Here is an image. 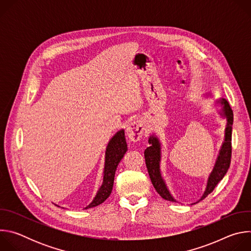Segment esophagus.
<instances>
[{
	"mask_svg": "<svg viewBox=\"0 0 251 251\" xmlns=\"http://www.w3.org/2000/svg\"><path fill=\"white\" fill-rule=\"evenodd\" d=\"M143 131H144V128H143V124L140 121H134L129 123L126 128L127 136L133 142H138L141 139Z\"/></svg>",
	"mask_w": 251,
	"mask_h": 251,
	"instance_id": "obj_1",
	"label": "esophagus"
}]
</instances>
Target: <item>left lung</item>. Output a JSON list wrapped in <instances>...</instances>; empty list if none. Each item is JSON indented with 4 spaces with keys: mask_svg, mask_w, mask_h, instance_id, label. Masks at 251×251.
Returning <instances> with one entry per match:
<instances>
[{
    "mask_svg": "<svg viewBox=\"0 0 251 251\" xmlns=\"http://www.w3.org/2000/svg\"><path fill=\"white\" fill-rule=\"evenodd\" d=\"M217 103H220L222 105V110L220 111V114L226 118L225 139L223 142V145L221 147V150L219 152L216 164H214L213 169L208 176L205 191L200 201L206 198L214 190V188L217 187V185L223 180V177L226 176V174L229 168V165H230L233 113H232V110L230 108L228 102L225 98L219 99L217 101ZM148 142L150 144V147H148L145 150L144 156H145V162H146L147 170H148V173H149V176L151 178V182H152L155 190L157 191V193L164 200L176 202V201L174 199V197L170 193V191L167 187V184L161 174V169H160L161 142H160L159 138L155 135L150 136Z\"/></svg>",
    "mask_w": 251,
    "mask_h": 251,
    "instance_id": "8db88e82",
    "label": "left lung"
}]
</instances>
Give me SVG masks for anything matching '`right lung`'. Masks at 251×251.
I'll use <instances>...</instances> for the list:
<instances>
[{
    "instance_id": "right-lung-1",
    "label": "right lung",
    "mask_w": 251,
    "mask_h": 251,
    "mask_svg": "<svg viewBox=\"0 0 251 251\" xmlns=\"http://www.w3.org/2000/svg\"><path fill=\"white\" fill-rule=\"evenodd\" d=\"M127 143L125 139L124 130L118 131L109 141L105 152V165L103 172V183L98 190L93 201L85 207L90 208L97 206L102 203L107 198H108L112 192L114 176L118 164L124 157V154L127 152ZM56 205V204H55ZM58 206V205H57Z\"/></svg>"
}]
</instances>
